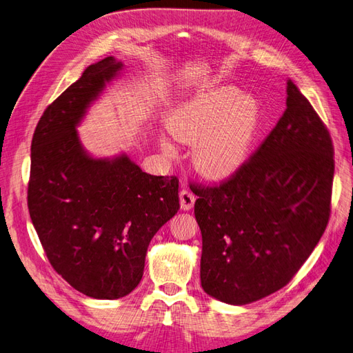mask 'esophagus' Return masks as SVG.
I'll use <instances>...</instances> for the list:
<instances>
[{"mask_svg":"<svg viewBox=\"0 0 353 353\" xmlns=\"http://www.w3.org/2000/svg\"><path fill=\"white\" fill-rule=\"evenodd\" d=\"M194 201H196V197H194L193 193H191L190 190L183 188V190L179 191V203H181V208H183L184 210L193 209Z\"/></svg>","mask_w":353,"mask_h":353,"instance_id":"obj_1","label":"esophagus"}]
</instances>
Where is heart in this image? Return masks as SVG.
Masks as SVG:
<instances>
[{"label":"heart","instance_id":"heart-1","mask_svg":"<svg viewBox=\"0 0 353 353\" xmlns=\"http://www.w3.org/2000/svg\"><path fill=\"white\" fill-rule=\"evenodd\" d=\"M258 122L253 100L234 88H218L183 105L169 123L181 143L193 144V163L201 175L221 179L236 174L249 156ZM170 154L174 147L160 141Z\"/></svg>","mask_w":353,"mask_h":353}]
</instances>
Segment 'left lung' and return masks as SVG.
I'll use <instances>...</instances> for the list:
<instances>
[{"mask_svg":"<svg viewBox=\"0 0 353 353\" xmlns=\"http://www.w3.org/2000/svg\"><path fill=\"white\" fill-rule=\"evenodd\" d=\"M285 104L274 130L236 174L219 185H190L199 197L201 287L230 305L256 302L288 284L330 219V132L290 79Z\"/></svg>","mask_w":353,"mask_h":353,"instance_id":"1","label":"left lung"}]
</instances>
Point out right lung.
I'll use <instances>...</instances> for the list:
<instances>
[{"mask_svg":"<svg viewBox=\"0 0 353 353\" xmlns=\"http://www.w3.org/2000/svg\"><path fill=\"white\" fill-rule=\"evenodd\" d=\"M123 65L105 57L52 101L30 145L28 208L61 279L94 299H119L140 284L147 248L179 209L178 178L145 174L126 154L91 157L77 126Z\"/></svg>","mask_w":353,"mask_h":353,"instance_id":"obj_1","label":"right lung"}]
</instances>
